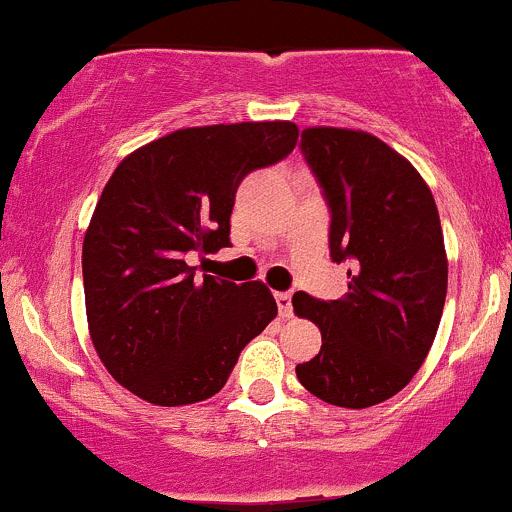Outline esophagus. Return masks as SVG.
<instances>
[{"label": "esophagus", "instance_id": "34e87169", "mask_svg": "<svg viewBox=\"0 0 512 512\" xmlns=\"http://www.w3.org/2000/svg\"><path fill=\"white\" fill-rule=\"evenodd\" d=\"M276 306L281 318H291L293 316V306H291V293H276Z\"/></svg>", "mask_w": 512, "mask_h": 512}]
</instances>
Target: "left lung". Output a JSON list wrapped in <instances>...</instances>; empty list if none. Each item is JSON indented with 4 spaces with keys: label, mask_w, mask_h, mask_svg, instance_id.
Here are the masks:
<instances>
[{
    "label": "left lung",
    "mask_w": 512,
    "mask_h": 512,
    "mask_svg": "<svg viewBox=\"0 0 512 512\" xmlns=\"http://www.w3.org/2000/svg\"><path fill=\"white\" fill-rule=\"evenodd\" d=\"M301 149L331 206V258L351 271L338 301L293 293V313L323 338L296 376L331 406H376L411 383L438 333L448 291L438 206L416 166L368 131L308 126Z\"/></svg>",
    "instance_id": "obj_1"
}]
</instances>
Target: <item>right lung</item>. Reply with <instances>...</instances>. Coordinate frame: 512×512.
I'll return each instance as SVG.
<instances>
[{"label": "right lung", "mask_w": 512, "mask_h": 512, "mask_svg": "<svg viewBox=\"0 0 512 512\" xmlns=\"http://www.w3.org/2000/svg\"><path fill=\"white\" fill-rule=\"evenodd\" d=\"M296 141L293 121L189 126L131 151L106 181L82 246L86 323L106 371L141 401L216 396L276 318L266 283L196 278L189 256L231 246L241 179Z\"/></svg>", "instance_id": "1"}]
</instances>
